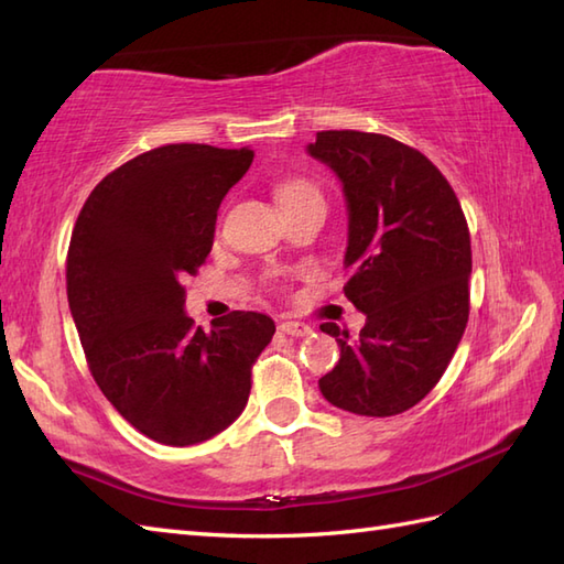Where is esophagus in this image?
I'll use <instances>...</instances> for the list:
<instances>
[{
  "label": "esophagus",
  "mask_w": 564,
  "mask_h": 564,
  "mask_svg": "<svg viewBox=\"0 0 564 564\" xmlns=\"http://www.w3.org/2000/svg\"><path fill=\"white\" fill-rule=\"evenodd\" d=\"M279 329H281L283 334H289V337H307V334H313V327L305 325V322H295V319L281 322Z\"/></svg>",
  "instance_id": "esophagus-1"
}]
</instances>
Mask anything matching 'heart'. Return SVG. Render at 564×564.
Here are the masks:
<instances>
[{
  "label": "heart",
  "mask_w": 564,
  "mask_h": 564,
  "mask_svg": "<svg viewBox=\"0 0 564 564\" xmlns=\"http://www.w3.org/2000/svg\"><path fill=\"white\" fill-rule=\"evenodd\" d=\"M317 191L313 184L301 182V178H295V182H285L279 188V203L283 200H293V198H303V196H315Z\"/></svg>",
  "instance_id": "heart-1"
}]
</instances>
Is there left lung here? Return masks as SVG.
Instances as JSON below:
<instances>
[{
  "mask_svg": "<svg viewBox=\"0 0 564 564\" xmlns=\"http://www.w3.org/2000/svg\"><path fill=\"white\" fill-rule=\"evenodd\" d=\"M305 150L341 182L351 271L344 293L366 315L356 341L334 322L322 325L341 354L319 392L361 416L402 414L441 380L470 315L460 203L422 152L388 135L325 130Z\"/></svg>",
  "mask_w": 564,
  "mask_h": 564,
  "instance_id": "left-lung-1",
  "label": "left lung"
}]
</instances>
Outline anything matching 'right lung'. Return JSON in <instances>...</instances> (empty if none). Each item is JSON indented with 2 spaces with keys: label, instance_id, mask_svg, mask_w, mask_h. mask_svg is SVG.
I'll use <instances>...</instances> for the list:
<instances>
[{
  "label": "right lung",
  "instance_id": "1",
  "mask_svg": "<svg viewBox=\"0 0 564 564\" xmlns=\"http://www.w3.org/2000/svg\"><path fill=\"white\" fill-rule=\"evenodd\" d=\"M249 148L164 145L91 191L72 230L67 301L89 370L118 414L164 446H194L242 414L269 315L210 332L186 315L182 279L210 254L218 208L249 170Z\"/></svg>",
  "mask_w": 564,
  "mask_h": 564
}]
</instances>
